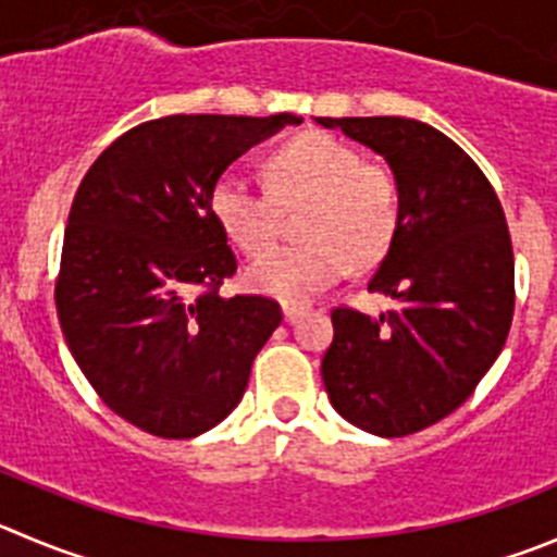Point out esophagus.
Returning a JSON list of instances; mask_svg holds the SVG:
<instances>
[{
    "label": "esophagus",
    "mask_w": 557,
    "mask_h": 557,
    "mask_svg": "<svg viewBox=\"0 0 557 557\" xmlns=\"http://www.w3.org/2000/svg\"><path fill=\"white\" fill-rule=\"evenodd\" d=\"M304 306H284V309H282V314H284V322H289V325H293V322L295 320H298V317H304Z\"/></svg>",
    "instance_id": "34e87169"
}]
</instances>
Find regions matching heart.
Instances as JSON below:
<instances>
[{
    "label": "heart",
    "instance_id": "b5f03b06",
    "mask_svg": "<svg viewBox=\"0 0 557 557\" xmlns=\"http://www.w3.org/2000/svg\"><path fill=\"white\" fill-rule=\"evenodd\" d=\"M268 188L240 172H226L210 190V213L232 243L257 253L273 243L278 203L311 202L300 246L264 251L246 268V287L257 295L300 306L325 293L352 268L372 264L394 243L401 219L399 183L391 169L363 163L347 141L309 131L270 152Z\"/></svg>",
    "mask_w": 557,
    "mask_h": 557
}]
</instances>
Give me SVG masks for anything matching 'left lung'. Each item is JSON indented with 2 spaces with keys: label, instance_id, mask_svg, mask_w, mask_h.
<instances>
[{
  "label": "left lung",
  "instance_id": "left-lung-1",
  "mask_svg": "<svg viewBox=\"0 0 557 557\" xmlns=\"http://www.w3.org/2000/svg\"><path fill=\"white\" fill-rule=\"evenodd\" d=\"M388 163L401 219L369 293L380 317L336 309L322 383L333 410L377 437L451 416L497 361L513 314V253L490 180L446 134L407 116H314Z\"/></svg>",
  "mask_w": 557,
  "mask_h": 557
}]
</instances>
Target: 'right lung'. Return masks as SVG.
I'll use <instances>...</instances> for the list:
<instances>
[{
  "mask_svg": "<svg viewBox=\"0 0 557 557\" xmlns=\"http://www.w3.org/2000/svg\"><path fill=\"white\" fill-rule=\"evenodd\" d=\"M304 116L174 114L111 141L67 219L57 314L78 369L109 410L185 441L224 421L282 309L221 298L237 262L210 213L215 180Z\"/></svg>",
  "mask_w": 557,
  "mask_h": 557,
  "instance_id": "obj_1",
  "label": "right lung"
}]
</instances>
